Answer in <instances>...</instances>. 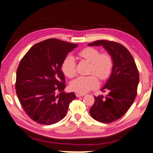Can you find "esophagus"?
Wrapping results in <instances>:
<instances>
[{"mask_svg":"<svg viewBox=\"0 0 153 153\" xmlns=\"http://www.w3.org/2000/svg\"><path fill=\"white\" fill-rule=\"evenodd\" d=\"M85 94H81V93H78V92H76V96L77 97H84Z\"/></svg>","mask_w":153,"mask_h":153,"instance_id":"34e87169","label":"esophagus"}]
</instances>
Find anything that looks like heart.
<instances>
[{"mask_svg":"<svg viewBox=\"0 0 153 153\" xmlns=\"http://www.w3.org/2000/svg\"><path fill=\"white\" fill-rule=\"evenodd\" d=\"M78 55L80 57L91 63L90 74H96L102 80H106L109 77L113 65V59L109 54H100L98 49L88 47L79 51ZM62 70L67 77L70 78L76 76V61L74 56L68 55L65 58L62 63ZM98 86L99 81L94 75L79 76L70 83L71 90L82 94L97 88Z\"/></svg>","mask_w":153,"mask_h":153,"instance_id":"b5f03b06","label":"heart"}]
</instances>
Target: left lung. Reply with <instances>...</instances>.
I'll return each mask as SVG.
<instances>
[{
  "mask_svg": "<svg viewBox=\"0 0 153 153\" xmlns=\"http://www.w3.org/2000/svg\"><path fill=\"white\" fill-rule=\"evenodd\" d=\"M89 46H102L113 59L112 72L101 90L108 94L95 97L90 109L93 119L102 123L119 120L133 104L137 94L139 74L135 61L125 46L108 40H97Z\"/></svg>",
  "mask_w": 153,
  "mask_h": 153,
  "instance_id": "obj_1",
  "label": "left lung"
}]
</instances>
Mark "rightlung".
Listing matches in <instances>:
<instances>
[{
  "label": "right lung",
  "instance_id": "right-lung-1",
  "mask_svg": "<svg viewBox=\"0 0 153 153\" xmlns=\"http://www.w3.org/2000/svg\"><path fill=\"white\" fill-rule=\"evenodd\" d=\"M77 46L51 38L33 45L20 61L16 93L25 112L36 123L51 125L59 122L76 98L75 93L63 90L65 77L61 67L67 54Z\"/></svg>",
  "mask_w": 153,
  "mask_h": 153
}]
</instances>
